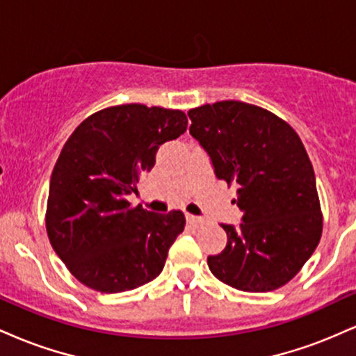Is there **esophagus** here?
<instances>
[{"mask_svg":"<svg viewBox=\"0 0 356 356\" xmlns=\"http://www.w3.org/2000/svg\"><path fill=\"white\" fill-rule=\"evenodd\" d=\"M187 220H189V224H192V226H199V224L204 222L202 218H199V216H192V214H187L186 216Z\"/></svg>","mask_w":356,"mask_h":356,"instance_id":"1","label":"esophagus"}]
</instances>
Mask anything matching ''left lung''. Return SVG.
<instances>
[{
    "label": "left lung",
    "instance_id": "1",
    "mask_svg": "<svg viewBox=\"0 0 356 356\" xmlns=\"http://www.w3.org/2000/svg\"><path fill=\"white\" fill-rule=\"evenodd\" d=\"M191 136L209 154L214 174L238 187L243 222L220 224L222 252L207 257L222 283L248 293L281 288L320 243L323 216L306 149L283 118L238 100L191 108Z\"/></svg>",
    "mask_w": 356,
    "mask_h": 356
}]
</instances>
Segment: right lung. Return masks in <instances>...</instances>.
Listing matches in <instances>:
<instances>
[{"label": "right lung", "mask_w": 356, "mask_h": 356, "mask_svg": "<svg viewBox=\"0 0 356 356\" xmlns=\"http://www.w3.org/2000/svg\"><path fill=\"white\" fill-rule=\"evenodd\" d=\"M186 129L182 110L127 104L92 113L65 142L48 191L47 232L81 284L122 293L161 275L184 212L155 214L132 207L127 195L154 167L159 145Z\"/></svg>", "instance_id": "add662e5"}]
</instances>
